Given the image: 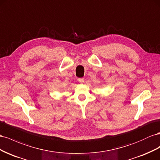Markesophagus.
Returning <instances> with one entry per match:
<instances>
[{
    "instance_id": "1",
    "label": "esophagus",
    "mask_w": 160,
    "mask_h": 160,
    "mask_svg": "<svg viewBox=\"0 0 160 160\" xmlns=\"http://www.w3.org/2000/svg\"><path fill=\"white\" fill-rule=\"evenodd\" d=\"M78 81L80 83H84V78H78Z\"/></svg>"
}]
</instances>
